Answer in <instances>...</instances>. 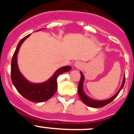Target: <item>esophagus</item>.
Here are the masks:
<instances>
[{"mask_svg":"<svg viewBox=\"0 0 134 134\" xmlns=\"http://www.w3.org/2000/svg\"><path fill=\"white\" fill-rule=\"evenodd\" d=\"M74 65V66H75L76 68H80V67L82 66V63H81V62H76Z\"/></svg>","mask_w":134,"mask_h":134,"instance_id":"1","label":"esophagus"}]
</instances>
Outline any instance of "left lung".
Listing matches in <instances>:
<instances>
[{"mask_svg": "<svg viewBox=\"0 0 134 134\" xmlns=\"http://www.w3.org/2000/svg\"><path fill=\"white\" fill-rule=\"evenodd\" d=\"M80 74H81V77H80V82H79V85L78 86V93H79V97L80 98V99L82 100V101L85 104V105H88L91 107H93V108H99V107H103L105 105H107V104H109V103H111L112 100H114L116 98V97L118 95V94L119 93L120 91L122 89V88L124 87V84H125V76L124 78V80H123V83L121 85V87L119 89V91H118V93H116L113 97H111V99H107V100H94V99H92L91 98H89L86 95V94L83 91V82H84V75L82 74V73L80 72Z\"/></svg>", "mask_w": 134, "mask_h": 134, "instance_id": "obj_1", "label": "left lung"}]
</instances>
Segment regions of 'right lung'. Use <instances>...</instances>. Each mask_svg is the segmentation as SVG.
<instances>
[{"label": "right lung", "instance_id": "add662e5", "mask_svg": "<svg viewBox=\"0 0 134 134\" xmlns=\"http://www.w3.org/2000/svg\"><path fill=\"white\" fill-rule=\"evenodd\" d=\"M29 36L27 35L19 41L11 62V80L16 89L25 99L33 102H43L50 99L57 91L58 76L71 70V66H64L54 73L48 81L41 84H33L26 80L21 74L17 66L16 57L22 43Z\"/></svg>", "mask_w": 134, "mask_h": 134}]
</instances>
